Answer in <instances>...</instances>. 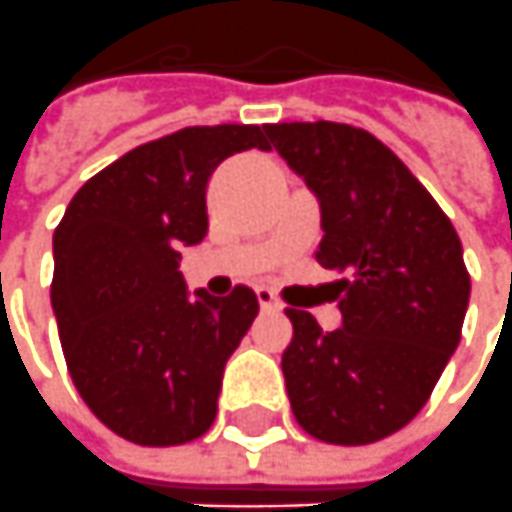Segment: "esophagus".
I'll return each instance as SVG.
<instances>
[{
  "label": "esophagus",
  "instance_id": "esophagus-1",
  "mask_svg": "<svg viewBox=\"0 0 512 512\" xmlns=\"http://www.w3.org/2000/svg\"><path fill=\"white\" fill-rule=\"evenodd\" d=\"M256 301H259V306H262L264 312H273V309H278L276 295H273V290H267V287H259V290H256Z\"/></svg>",
  "mask_w": 512,
  "mask_h": 512
}]
</instances>
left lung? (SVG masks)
I'll use <instances>...</instances> for the list:
<instances>
[{
    "instance_id": "8db88e82",
    "label": "left lung",
    "mask_w": 512,
    "mask_h": 512,
    "mask_svg": "<svg viewBox=\"0 0 512 512\" xmlns=\"http://www.w3.org/2000/svg\"><path fill=\"white\" fill-rule=\"evenodd\" d=\"M264 133L323 209L315 259L337 284L343 326L287 309L281 368L292 415L323 443L365 446L421 412L463 334L471 276L438 200L373 133L343 122H278Z\"/></svg>"
}]
</instances>
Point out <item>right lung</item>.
I'll list each match as a JSON object with an SVG mask.
<instances>
[{"label": "right lung", "mask_w": 512, "mask_h": 512, "mask_svg": "<svg viewBox=\"0 0 512 512\" xmlns=\"http://www.w3.org/2000/svg\"><path fill=\"white\" fill-rule=\"evenodd\" d=\"M259 147V125H195L139 144L88 178L52 236V312L88 410L139 446H181L217 418L222 370L259 301L186 295L181 245L209 231L206 186L225 158Z\"/></svg>", "instance_id": "right-lung-1"}]
</instances>
